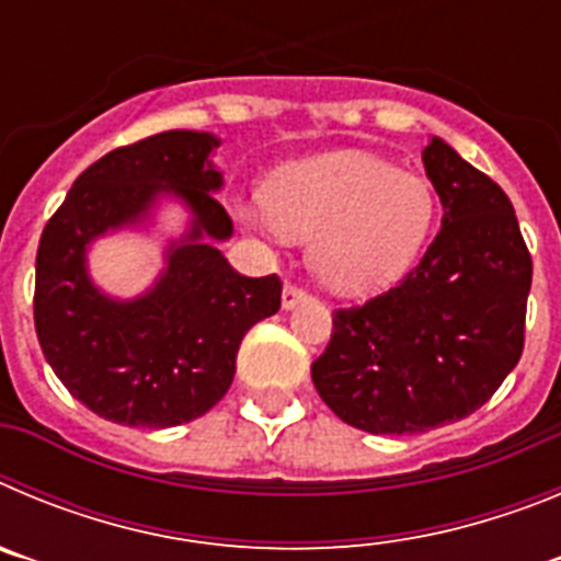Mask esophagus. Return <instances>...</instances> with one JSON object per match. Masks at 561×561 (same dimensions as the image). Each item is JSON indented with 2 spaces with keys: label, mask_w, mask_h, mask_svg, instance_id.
I'll return each mask as SVG.
<instances>
[{
  "label": "esophagus",
  "mask_w": 561,
  "mask_h": 561,
  "mask_svg": "<svg viewBox=\"0 0 561 561\" xmlns=\"http://www.w3.org/2000/svg\"><path fill=\"white\" fill-rule=\"evenodd\" d=\"M306 300H309V291L306 289H300V286H295V284L284 286V297H280V304H284L286 311L295 309V306H300V304H306Z\"/></svg>",
  "instance_id": "34e87169"
}]
</instances>
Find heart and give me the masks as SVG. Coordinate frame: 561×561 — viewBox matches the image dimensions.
Instances as JSON below:
<instances>
[{
	"label": "heart",
	"mask_w": 561,
	"mask_h": 561,
	"mask_svg": "<svg viewBox=\"0 0 561 561\" xmlns=\"http://www.w3.org/2000/svg\"><path fill=\"white\" fill-rule=\"evenodd\" d=\"M241 216L275 236L311 238L309 264L340 295L388 289L413 266L435 219L427 182L359 151L284 168Z\"/></svg>",
	"instance_id": "obj_1"
}]
</instances>
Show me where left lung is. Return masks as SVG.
<instances>
[{
	"instance_id": "1",
	"label": "left lung",
	"mask_w": 561,
	"mask_h": 561,
	"mask_svg": "<svg viewBox=\"0 0 561 561\" xmlns=\"http://www.w3.org/2000/svg\"><path fill=\"white\" fill-rule=\"evenodd\" d=\"M444 219L421 264L365 306L340 309L311 365L320 399L374 435H415L472 415L525 342L531 255L497 182L433 137L421 151Z\"/></svg>"
}]
</instances>
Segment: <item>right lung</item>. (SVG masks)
Here are the masks:
<instances>
[{
  "label": "right lung",
  "instance_id": "add662e5",
  "mask_svg": "<svg viewBox=\"0 0 561 561\" xmlns=\"http://www.w3.org/2000/svg\"><path fill=\"white\" fill-rule=\"evenodd\" d=\"M210 131H162L108 151L69 187L38 241L33 317L44 359L64 388L101 419L176 427L221 401L247 331L280 309L277 275H238L216 244L232 221L216 202L225 176ZM162 198L188 211L154 286L131 301L88 277L92 240L147 226Z\"/></svg>",
  "mask_w": 561,
  "mask_h": 561
}]
</instances>
